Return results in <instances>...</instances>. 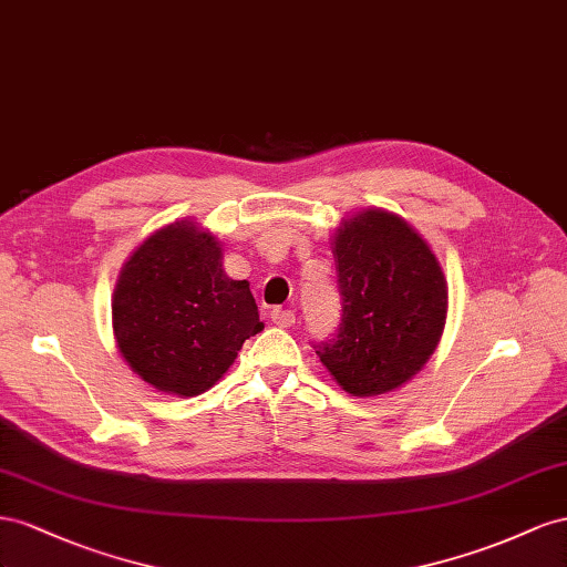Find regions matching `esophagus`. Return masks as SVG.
<instances>
[{"label": "esophagus", "mask_w": 567, "mask_h": 567, "mask_svg": "<svg viewBox=\"0 0 567 567\" xmlns=\"http://www.w3.org/2000/svg\"><path fill=\"white\" fill-rule=\"evenodd\" d=\"M270 320L278 328H289V326H295L297 316H295V311H289V309H272L270 311Z\"/></svg>", "instance_id": "obj_1"}]
</instances>
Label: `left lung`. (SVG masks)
<instances>
[{
    "instance_id": "8db88e82",
    "label": "left lung",
    "mask_w": 567,
    "mask_h": 567,
    "mask_svg": "<svg viewBox=\"0 0 567 567\" xmlns=\"http://www.w3.org/2000/svg\"><path fill=\"white\" fill-rule=\"evenodd\" d=\"M342 320L313 344L322 365L353 396L392 392L434 353L446 320V280L406 220L370 208L334 237Z\"/></svg>"
}]
</instances>
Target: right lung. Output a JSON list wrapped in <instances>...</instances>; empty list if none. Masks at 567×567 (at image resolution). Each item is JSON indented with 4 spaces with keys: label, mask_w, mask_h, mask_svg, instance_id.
Wrapping results in <instances>:
<instances>
[{
    "label": "right lung",
    "mask_w": 567,
    "mask_h": 567,
    "mask_svg": "<svg viewBox=\"0 0 567 567\" xmlns=\"http://www.w3.org/2000/svg\"><path fill=\"white\" fill-rule=\"evenodd\" d=\"M261 330L249 282L225 275L216 237L192 223L168 225L140 245L113 292L123 359L168 394L206 392Z\"/></svg>",
    "instance_id": "add662e5"
}]
</instances>
